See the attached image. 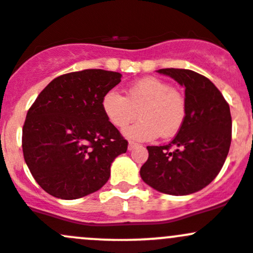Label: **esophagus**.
Masks as SVG:
<instances>
[{
    "mask_svg": "<svg viewBox=\"0 0 253 253\" xmlns=\"http://www.w3.org/2000/svg\"><path fill=\"white\" fill-rule=\"evenodd\" d=\"M136 147H138V144H137L136 142H129L128 143V150H133Z\"/></svg>",
    "mask_w": 253,
    "mask_h": 253,
    "instance_id": "1",
    "label": "esophagus"
}]
</instances>
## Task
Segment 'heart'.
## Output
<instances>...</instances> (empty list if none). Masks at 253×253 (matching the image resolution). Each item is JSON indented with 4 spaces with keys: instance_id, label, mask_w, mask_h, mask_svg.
<instances>
[{
    "instance_id": "heart-1",
    "label": "heart",
    "mask_w": 253,
    "mask_h": 253,
    "mask_svg": "<svg viewBox=\"0 0 253 253\" xmlns=\"http://www.w3.org/2000/svg\"><path fill=\"white\" fill-rule=\"evenodd\" d=\"M106 120L116 128H125L137 117L139 121L125 129V136L136 141H152L159 134L177 133L187 116L186 96L168 82L143 78L127 88L126 96L109 90L101 99Z\"/></svg>"
}]
</instances>
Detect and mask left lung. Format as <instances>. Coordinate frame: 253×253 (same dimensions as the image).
Returning <instances> with one entry per match:
<instances>
[{
  "mask_svg": "<svg viewBox=\"0 0 253 253\" xmlns=\"http://www.w3.org/2000/svg\"><path fill=\"white\" fill-rule=\"evenodd\" d=\"M185 86L187 116L169 144L148 145L141 177L159 192L185 196L202 190L223 168L231 143L228 101L205 76L191 70L163 68Z\"/></svg>",
  "mask_w": 253,
  "mask_h": 253,
  "instance_id": "obj_1",
  "label": "left lung"
}]
</instances>
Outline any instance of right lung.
Returning a JSON list of instances; mask_svg holds the SVG:
<instances>
[{
  "instance_id": "1",
  "label": "right lung",
  "mask_w": 253,
  "mask_h": 253,
  "mask_svg": "<svg viewBox=\"0 0 253 253\" xmlns=\"http://www.w3.org/2000/svg\"><path fill=\"white\" fill-rule=\"evenodd\" d=\"M121 73L83 70L52 79L28 110L23 126L24 160L40 187L76 200L103 187L128 142L106 120L101 99Z\"/></svg>"
}]
</instances>
